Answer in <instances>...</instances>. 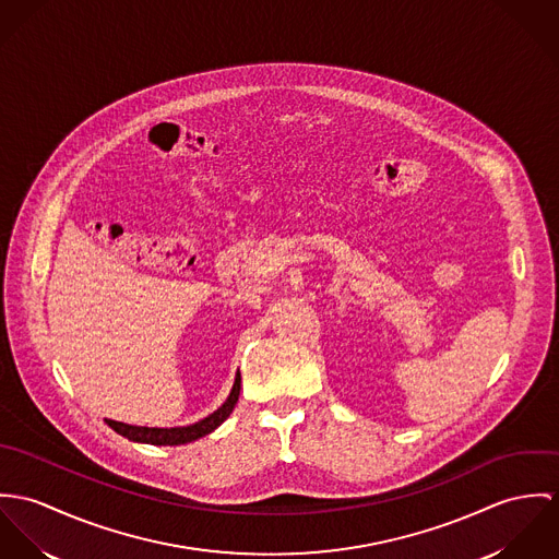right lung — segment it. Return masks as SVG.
Here are the masks:
<instances>
[{
    "instance_id": "right-lung-1",
    "label": "right lung",
    "mask_w": 559,
    "mask_h": 559,
    "mask_svg": "<svg viewBox=\"0 0 559 559\" xmlns=\"http://www.w3.org/2000/svg\"><path fill=\"white\" fill-rule=\"evenodd\" d=\"M240 374L236 377L234 381V388L227 396V401L214 412L210 414L207 418L194 423V425H188V427H174V429H150V427H132V425H124V423H116V420H107V425L116 431V433L122 435L130 441H139V443H152V445H180V443H188V441H194L199 437H205L207 433H212L216 427H221L229 414L234 412L236 403H238V396H240Z\"/></svg>"
}]
</instances>
